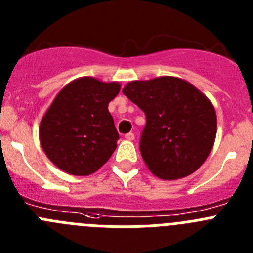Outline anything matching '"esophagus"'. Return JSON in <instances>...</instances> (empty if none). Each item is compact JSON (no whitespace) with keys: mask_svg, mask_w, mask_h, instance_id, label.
Instances as JSON below:
<instances>
[{"mask_svg":"<svg viewBox=\"0 0 253 253\" xmlns=\"http://www.w3.org/2000/svg\"><path fill=\"white\" fill-rule=\"evenodd\" d=\"M134 134L133 133H128V134H125V139L126 140H134Z\"/></svg>","mask_w":253,"mask_h":253,"instance_id":"34e87169","label":"esophagus"}]
</instances>
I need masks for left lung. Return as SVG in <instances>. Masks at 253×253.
<instances>
[{
	"label": "left lung",
	"mask_w": 253,
	"mask_h": 253,
	"mask_svg": "<svg viewBox=\"0 0 253 253\" xmlns=\"http://www.w3.org/2000/svg\"><path fill=\"white\" fill-rule=\"evenodd\" d=\"M123 93L146 114L140 153L154 176L178 180L205 162L215 142L216 114L202 91L182 78L162 76L129 82Z\"/></svg>",
	"instance_id": "1"
}]
</instances>
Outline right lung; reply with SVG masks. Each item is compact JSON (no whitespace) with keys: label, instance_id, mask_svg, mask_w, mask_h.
<instances>
[{"label":"right lung","instance_id":"1","mask_svg":"<svg viewBox=\"0 0 253 253\" xmlns=\"http://www.w3.org/2000/svg\"><path fill=\"white\" fill-rule=\"evenodd\" d=\"M119 91V82L86 76L58 92L39 125L40 146L58 169L88 176L111 157L119 134L107 106Z\"/></svg>","mask_w":253,"mask_h":253}]
</instances>
